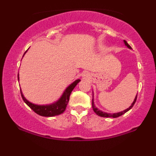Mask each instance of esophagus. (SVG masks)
<instances>
[{
    "instance_id": "obj_1",
    "label": "esophagus",
    "mask_w": 156,
    "mask_h": 156,
    "mask_svg": "<svg viewBox=\"0 0 156 156\" xmlns=\"http://www.w3.org/2000/svg\"><path fill=\"white\" fill-rule=\"evenodd\" d=\"M84 76H85V77H88V74H84Z\"/></svg>"
}]
</instances>
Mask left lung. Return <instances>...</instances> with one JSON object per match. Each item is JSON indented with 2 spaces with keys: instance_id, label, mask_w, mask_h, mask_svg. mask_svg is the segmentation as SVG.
I'll list each match as a JSON object with an SVG mask.
<instances>
[{
  "instance_id": "1",
  "label": "left lung",
  "mask_w": 156,
  "mask_h": 156,
  "mask_svg": "<svg viewBox=\"0 0 156 156\" xmlns=\"http://www.w3.org/2000/svg\"><path fill=\"white\" fill-rule=\"evenodd\" d=\"M123 42H124V44L126 46H127L128 48H129V49H131V47L129 45V44L127 43V42L126 41V40H123ZM136 99H137V94H136L135 99H134V101H133V103H132V104L131 106H129V108H126V109L123 110L122 111V112H119V113H114V114H108V113H106V112H102V111L98 109V108L96 107L95 105H94V93H93V99H92V108H93V110L94 112L96 114H97V115H98V116H101V117H106V118H108V117H112V118H117V117L120 116H121V115L124 114L125 113H126L128 111H129L131 108L133 107L134 104L136 103Z\"/></svg>"
}]
</instances>
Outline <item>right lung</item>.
Here are the masks:
<instances>
[{
	"instance_id": "add662e5",
	"label": "right lung",
	"mask_w": 156,
	"mask_h": 156,
	"mask_svg": "<svg viewBox=\"0 0 156 156\" xmlns=\"http://www.w3.org/2000/svg\"><path fill=\"white\" fill-rule=\"evenodd\" d=\"M24 55H23V56H24ZM18 79L19 81V74H18ZM80 82V80H76L74 81V82L73 83H72L69 87H67V89H65V91H64L62 95L61 96V97L59 98L56 102L51 104H47V105H37V104L31 103V102L27 101V100L25 99V97L23 94L21 89L20 93L25 103L32 110H33L36 114H37L38 115L42 116H55L62 114V113L65 112L68 102H69V96L71 94L72 90L74 89V87L76 86V84H77Z\"/></svg>"
}]
</instances>
